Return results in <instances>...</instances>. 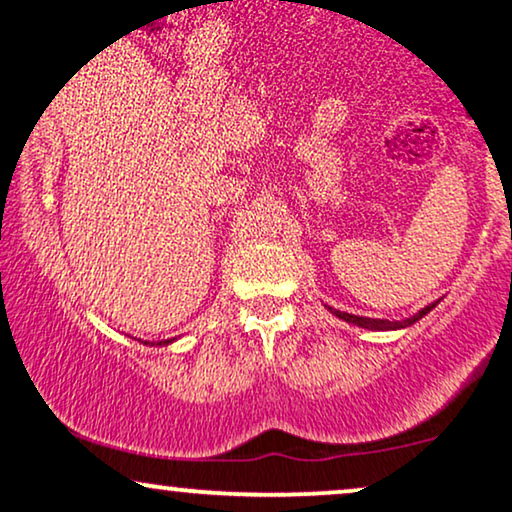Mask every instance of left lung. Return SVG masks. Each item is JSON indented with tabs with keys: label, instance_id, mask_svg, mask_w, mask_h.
Masks as SVG:
<instances>
[{
	"label": "left lung",
	"instance_id": "1",
	"mask_svg": "<svg viewBox=\"0 0 512 512\" xmlns=\"http://www.w3.org/2000/svg\"><path fill=\"white\" fill-rule=\"evenodd\" d=\"M434 306H437V301H434V304H430V306L422 308V311H420V313H415L413 318H408V320H396V323H391V320L363 318V315H351V313H344V311H334V308H330V311H332L334 315H337V318L346 320V323H353V325H358V327H365V330H399V327H408V325H413L415 320H420V318H422V315L430 313Z\"/></svg>",
	"mask_w": 512,
	"mask_h": 512
}]
</instances>
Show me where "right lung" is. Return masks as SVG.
Segmentation results:
<instances>
[{"label":"right lung","instance_id":"1","mask_svg":"<svg viewBox=\"0 0 512 512\" xmlns=\"http://www.w3.org/2000/svg\"><path fill=\"white\" fill-rule=\"evenodd\" d=\"M170 342V339H163V342H159V344H168Z\"/></svg>","mask_w":512,"mask_h":512}]
</instances>
